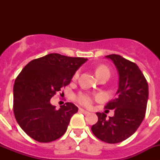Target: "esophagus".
<instances>
[{"label": "esophagus", "mask_w": 160, "mask_h": 160, "mask_svg": "<svg viewBox=\"0 0 160 160\" xmlns=\"http://www.w3.org/2000/svg\"><path fill=\"white\" fill-rule=\"evenodd\" d=\"M79 111L82 113H83L84 114H90V112H88V111H85V110H83V109H82V108H79Z\"/></svg>", "instance_id": "1"}]
</instances>
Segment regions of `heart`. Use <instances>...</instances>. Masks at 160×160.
<instances>
[{"label":"heart","mask_w":160,"mask_h":160,"mask_svg":"<svg viewBox=\"0 0 160 160\" xmlns=\"http://www.w3.org/2000/svg\"><path fill=\"white\" fill-rule=\"evenodd\" d=\"M96 75H97L98 78H99L103 75L110 76V70H109V69L107 66H101L97 68V70H96ZM78 77V72H76L73 78L76 79ZM76 100H77V102L79 104H81V105L84 106L86 107H91L93 103V98H91V96L89 95L88 94H86V93H80V94H78L77 97H76Z\"/></svg>","instance_id":"heart-1"}]
</instances>
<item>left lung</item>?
I'll return each mask as SVG.
<instances>
[{"instance_id": "8db88e82", "label": "left lung", "mask_w": 160, "mask_h": 160, "mask_svg": "<svg viewBox=\"0 0 160 160\" xmlns=\"http://www.w3.org/2000/svg\"><path fill=\"white\" fill-rule=\"evenodd\" d=\"M106 58L116 66L119 77L116 96L105 107L114 110V114L107 118L104 113H96L98 119L91 131L103 142L118 143L131 136L142 122L148 104V84L135 63L118 54Z\"/></svg>"}]
</instances>
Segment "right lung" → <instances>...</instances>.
Here are the masks:
<instances>
[{"label": "right lung", "instance_id": "obj_1", "mask_svg": "<svg viewBox=\"0 0 160 160\" xmlns=\"http://www.w3.org/2000/svg\"><path fill=\"white\" fill-rule=\"evenodd\" d=\"M87 58L49 53L29 62L13 86V112L17 122L29 137L40 142L54 141L66 131L70 118L78 112L71 102L58 110L51 98L70 84Z\"/></svg>", "mask_w": 160, "mask_h": 160}]
</instances>
